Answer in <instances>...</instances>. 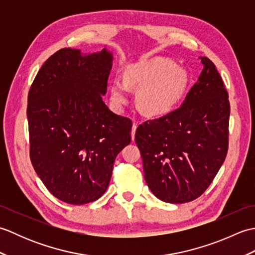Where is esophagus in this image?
Masks as SVG:
<instances>
[{
    "instance_id": "1",
    "label": "esophagus",
    "mask_w": 255,
    "mask_h": 255,
    "mask_svg": "<svg viewBox=\"0 0 255 255\" xmlns=\"http://www.w3.org/2000/svg\"><path fill=\"white\" fill-rule=\"evenodd\" d=\"M136 129H137V124H136V122H133L132 128H131V138H132V140L134 138V133H136Z\"/></svg>"
}]
</instances>
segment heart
<instances>
[{
	"label": "heart",
	"mask_w": 255,
	"mask_h": 255,
	"mask_svg": "<svg viewBox=\"0 0 255 255\" xmlns=\"http://www.w3.org/2000/svg\"><path fill=\"white\" fill-rule=\"evenodd\" d=\"M189 77L183 67L165 57H153L130 64L126 78L115 77L111 83L112 99L123 103L130 85L139 88L138 104L148 115H163L171 112L185 94Z\"/></svg>",
	"instance_id": "obj_1"
}]
</instances>
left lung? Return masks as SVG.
<instances>
[{"mask_svg": "<svg viewBox=\"0 0 255 255\" xmlns=\"http://www.w3.org/2000/svg\"><path fill=\"white\" fill-rule=\"evenodd\" d=\"M183 104L144 122L136 130L144 180L156 197L183 204L202 195L228 152L230 104L219 72L208 58Z\"/></svg>", "mask_w": 255, "mask_h": 255, "instance_id": "left-lung-1", "label": "left lung"}]
</instances>
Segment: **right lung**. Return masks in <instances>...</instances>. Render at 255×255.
<instances>
[{"instance_id":"right-lung-1","label":"right lung","mask_w":255,"mask_h":255,"mask_svg":"<svg viewBox=\"0 0 255 255\" xmlns=\"http://www.w3.org/2000/svg\"><path fill=\"white\" fill-rule=\"evenodd\" d=\"M113 55L63 48L42 64L28 92L31 164L58 199L83 205L108 187L117 154L130 143L131 121L103 102Z\"/></svg>"}]
</instances>
